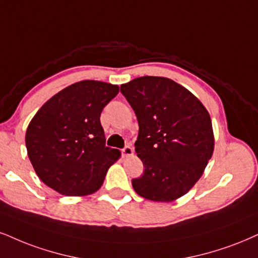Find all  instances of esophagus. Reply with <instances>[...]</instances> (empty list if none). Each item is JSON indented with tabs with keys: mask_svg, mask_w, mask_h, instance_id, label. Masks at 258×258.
<instances>
[{
	"mask_svg": "<svg viewBox=\"0 0 258 258\" xmlns=\"http://www.w3.org/2000/svg\"><path fill=\"white\" fill-rule=\"evenodd\" d=\"M120 152H122V154L124 155V157H132L133 153H134V151H133L132 146L130 145L124 146V147L120 149Z\"/></svg>",
	"mask_w": 258,
	"mask_h": 258,
	"instance_id": "1",
	"label": "esophagus"
}]
</instances>
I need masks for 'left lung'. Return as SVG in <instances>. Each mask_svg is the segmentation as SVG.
Segmentation results:
<instances>
[{"instance_id":"8db88e82","label":"left lung","mask_w":258,"mask_h":258,"mask_svg":"<svg viewBox=\"0 0 258 258\" xmlns=\"http://www.w3.org/2000/svg\"><path fill=\"white\" fill-rule=\"evenodd\" d=\"M139 122L135 151L144 173L132 180L140 196L171 202L202 176L214 151L212 120L201 101L167 78L142 76L120 86Z\"/></svg>"}]
</instances>
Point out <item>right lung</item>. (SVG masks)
<instances>
[{
	"mask_svg": "<svg viewBox=\"0 0 258 258\" xmlns=\"http://www.w3.org/2000/svg\"><path fill=\"white\" fill-rule=\"evenodd\" d=\"M118 86L85 80L46 101L28 124L26 148L41 182L66 196L97 191L120 157L106 147L101 111L118 94Z\"/></svg>",
	"mask_w": 258,
	"mask_h": 258,
	"instance_id": "right-lung-1",
	"label": "right lung"
}]
</instances>
